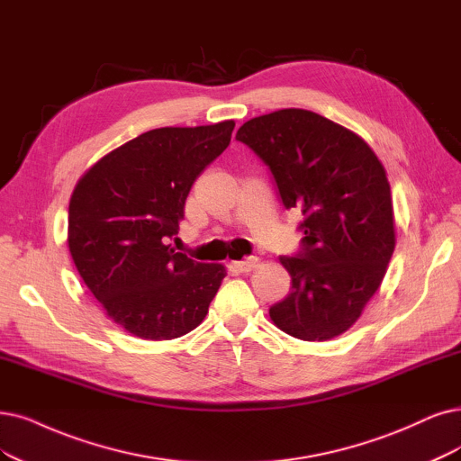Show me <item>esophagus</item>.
<instances>
[{
    "instance_id": "obj_1",
    "label": "esophagus",
    "mask_w": 461,
    "mask_h": 461,
    "mask_svg": "<svg viewBox=\"0 0 461 461\" xmlns=\"http://www.w3.org/2000/svg\"><path fill=\"white\" fill-rule=\"evenodd\" d=\"M258 262H260V260H258L257 257H247L245 260L231 262V266H233L237 271H241V274H249V271L258 267Z\"/></svg>"
}]
</instances>
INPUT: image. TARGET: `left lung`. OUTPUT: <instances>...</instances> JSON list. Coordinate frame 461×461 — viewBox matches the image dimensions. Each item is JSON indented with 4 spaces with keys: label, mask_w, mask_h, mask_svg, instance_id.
<instances>
[{
    "label": "left lung",
    "mask_w": 461,
    "mask_h": 461,
    "mask_svg": "<svg viewBox=\"0 0 461 461\" xmlns=\"http://www.w3.org/2000/svg\"><path fill=\"white\" fill-rule=\"evenodd\" d=\"M235 139L269 167L285 207L305 216L302 252L279 258L293 291L271 305V321L303 342L344 334L376 294L397 243L382 161L359 134L300 108L252 117Z\"/></svg>",
    "instance_id": "left-lung-1"
}]
</instances>
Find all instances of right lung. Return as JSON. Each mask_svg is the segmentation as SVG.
<instances>
[{
    "label": "right lung",
    "mask_w": 461,
    "mask_h": 461,
    "mask_svg": "<svg viewBox=\"0 0 461 461\" xmlns=\"http://www.w3.org/2000/svg\"><path fill=\"white\" fill-rule=\"evenodd\" d=\"M235 122L148 131L106 153L77 180L68 249L106 315L142 339L197 329L224 281L221 264L168 245L194 180L231 140Z\"/></svg>",
    "instance_id": "add662e5"
}]
</instances>
